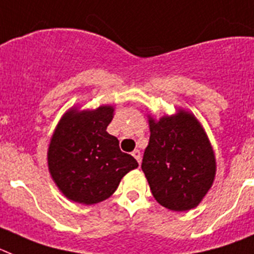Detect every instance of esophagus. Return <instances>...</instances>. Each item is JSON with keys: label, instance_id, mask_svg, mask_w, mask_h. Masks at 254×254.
<instances>
[{"label": "esophagus", "instance_id": "34e87169", "mask_svg": "<svg viewBox=\"0 0 254 254\" xmlns=\"http://www.w3.org/2000/svg\"><path fill=\"white\" fill-rule=\"evenodd\" d=\"M131 155H133V156H134V159L137 160L138 164H140V160H142V157H140V152H139V150H134V151H133V153H131Z\"/></svg>", "mask_w": 254, "mask_h": 254}]
</instances>
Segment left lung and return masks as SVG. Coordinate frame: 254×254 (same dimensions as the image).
I'll return each instance as SVG.
<instances>
[{"instance_id":"8db88e82","label":"left lung","mask_w":254,"mask_h":254,"mask_svg":"<svg viewBox=\"0 0 254 254\" xmlns=\"http://www.w3.org/2000/svg\"><path fill=\"white\" fill-rule=\"evenodd\" d=\"M150 142L142 170L160 205L174 212L197 206L216 177V156L192 114L178 110L159 120L148 117Z\"/></svg>"}]
</instances>
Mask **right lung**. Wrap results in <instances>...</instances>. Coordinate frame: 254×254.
<instances>
[{
	"mask_svg": "<svg viewBox=\"0 0 254 254\" xmlns=\"http://www.w3.org/2000/svg\"><path fill=\"white\" fill-rule=\"evenodd\" d=\"M112 106L67 111L55 127L48 150L49 172L62 193L80 204L108 199L137 160L123 152L119 139L107 133Z\"/></svg>",
	"mask_w": 254,
	"mask_h": 254,
	"instance_id": "1",
	"label": "right lung"
}]
</instances>
